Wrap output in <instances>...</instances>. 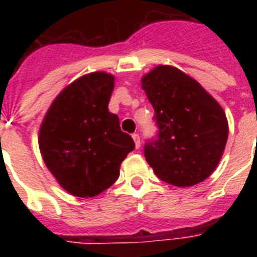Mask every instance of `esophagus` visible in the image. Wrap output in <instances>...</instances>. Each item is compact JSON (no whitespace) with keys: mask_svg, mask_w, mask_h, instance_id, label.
Listing matches in <instances>:
<instances>
[{"mask_svg":"<svg viewBox=\"0 0 257 257\" xmlns=\"http://www.w3.org/2000/svg\"><path fill=\"white\" fill-rule=\"evenodd\" d=\"M132 139H133V141H135L136 148H140V136H139V133H133Z\"/></svg>","mask_w":257,"mask_h":257,"instance_id":"esophagus-1","label":"esophagus"}]
</instances>
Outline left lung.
<instances>
[{"instance_id":"obj_1","label":"left lung","mask_w":257,"mask_h":257,"mask_svg":"<svg viewBox=\"0 0 257 257\" xmlns=\"http://www.w3.org/2000/svg\"><path fill=\"white\" fill-rule=\"evenodd\" d=\"M155 109L159 136L145 145L148 164L159 179L185 188L213 173L228 139L221 105L195 78L171 65H159L141 78Z\"/></svg>"}]
</instances>
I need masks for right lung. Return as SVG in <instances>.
Returning a JSON list of instances; mask_svg holds the SVG:
<instances>
[{
  "label": "right lung",
  "instance_id": "right-lung-1",
  "mask_svg": "<svg viewBox=\"0 0 257 257\" xmlns=\"http://www.w3.org/2000/svg\"><path fill=\"white\" fill-rule=\"evenodd\" d=\"M114 76L84 74L50 104L38 133L42 160L68 193L94 197L120 176V165L135 148L108 104Z\"/></svg>",
  "mask_w": 257,
  "mask_h": 257
}]
</instances>
